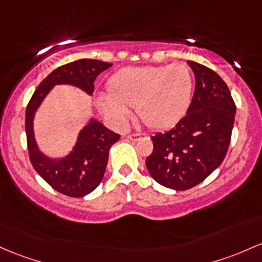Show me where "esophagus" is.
<instances>
[{
  "label": "esophagus",
  "mask_w": 262,
  "mask_h": 262,
  "mask_svg": "<svg viewBox=\"0 0 262 262\" xmlns=\"http://www.w3.org/2000/svg\"><path fill=\"white\" fill-rule=\"evenodd\" d=\"M143 134H139V133H136V134H130V136H128L126 138L130 140H134V142H137V140H139L140 138H142Z\"/></svg>",
  "instance_id": "34e87169"
}]
</instances>
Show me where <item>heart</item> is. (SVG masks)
<instances>
[{
	"mask_svg": "<svg viewBox=\"0 0 262 262\" xmlns=\"http://www.w3.org/2000/svg\"><path fill=\"white\" fill-rule=\"evenodd\" d=\"M108 96L99 94L100 111L117 125L130 118L137 108L140 119L151 129L174 126L185 116L192 98L191 72L185 64L129 67L116 72L108 80Z\"/></svg>",
	"mask_w": 262,
	"mask_h": 262,
	"instance_id": "heart-1",
	"label": "heart"
}]
</instances>
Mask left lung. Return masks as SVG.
Wrapping results in <instances>:
<instances>
[{"label":"left lung","mask_w":262,"mask_h":262,"mask_svg":"<svg viewBox=\"0 0 262 262\" xmlns=\"http://www.w3.org/2000/svg\"><path fill=\"white\" fill-rule=\"evenodd\" d=\"M195 91L186 116L170 130L151 137L145 164L151 178L173 190L198 185L223 163L236 107L226 83L210 68L188 61Z\"/></svg>","instance_id":"left-lung-1"}]
</instances>
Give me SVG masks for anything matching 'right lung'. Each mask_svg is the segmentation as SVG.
Instances as JSON below:
<instances>
[{
  "label": "right lung",
  "mask_w": 262,
  "mask_h": 262,
  "mask_svg": "<svg viewBox=\"0 0 262 262\" xmlns=\"http://www.w3.org/2000/svg\"><path fill=\"white\" fill-rule=\"evenodd\" d=\"M109 67L112 63L98 59H78L58 67L39 83L26 109L28 154L34 170L54 190L67 196L82 198L99 185L107 168L109 149L119 140L120 136L92 118L80 129L70 154L50 158L39 150L34 139V114L54 85H74L92 96L97 76Z\"/></svg>",
  "instance_id": "1"
}]
</instances>
